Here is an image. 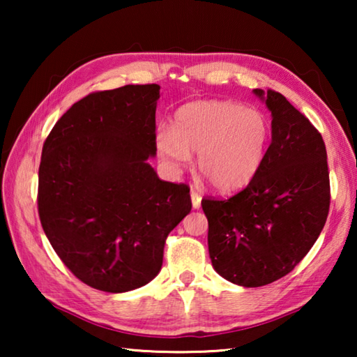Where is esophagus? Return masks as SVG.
I'll return each instance as SVG.
<instances>
[{"instance_id":"1","label":"esophagus","mask_w":357,"mask_h":357,"mask_svg":"<svg viewBox=\"0 0 357 357\" xmlns=\"http://www.w3.org/2000/svg\"><path fill=\"white\" fill-rule=\"evenodd\" d=\"M190 200H192V208L193 209H200L202 206V195H198L197 192H190Z\"/></svg>"}]
</instances>
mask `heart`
<instances>
[{
  "instance_id": "heart-1",
  "label": "heart",
  "mask_w": 357,
  "mask_h": 357,
  "mask_svg": "<svg viewBox=\"0 0 357 357\" xmlns=\"http://www.w3.org/2000/svg\"><path fill=\"white\" fill-rule=\"evenodd\" d=\"M271 126L263 112L228 100H197L179 107L170 130L155 132L157 155L181 172L197 154L200 176L219 193L245 189L263 165Z\"/></svg>"
}]
</instances>
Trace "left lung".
I'll list each match as a JSON object with an SVG mask.
<instances>
[{
  "label": "left lung",
  "instance_id": "8db88e82",
  "mask_svg": "<svg viewBox=\"0 0 357 357\" xmlns=\"http://www.w3.org/2000/svg\"><path fill=\"white\" fill-rule=\"evenodd\" d=\"M271 112V144L255 179L228 200H203L209 258L234 285L255 288L291 273L329 213L323 137L285 96L253 89Z\"/></svg>",
  "mask_w": 357,
  "mask_h": 357
}]
</instances>
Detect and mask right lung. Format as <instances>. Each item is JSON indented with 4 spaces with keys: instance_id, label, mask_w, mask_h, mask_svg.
Returning <instances> with one entry per match:
<instances>
[{
    "instance_id": "1",
    "label": "right lung",
    "mask_w": 357,
    "mask_h": 357,
    "mask_svg": "<svg viewBox=\"0 0 357 357\" xmlns=\"http://www.w3.org/2000/svg\"><path fill=\"white\" fill-rule=\"evenodd\" d=\"M159 98V84L89 94L42 148V228L70 273L100 291L153 280L168 233L192 209L189 187L162 181L149 164Z\"/></svg>"
}]
</instances>
